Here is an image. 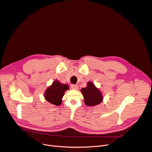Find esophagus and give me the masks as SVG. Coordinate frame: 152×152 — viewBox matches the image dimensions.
<instances>
[{
  "label": "esophagus",
  "instance_id": "obj_1",
  "mask_svg": "<svg viewBox=\"0 0 152 152\" xmlns=\"http://www.w3.org/2000/svg\"><path fill=\"white\" fill-rule=\"evenodd\" d=\"M70 86H71V88L73 89H78V86L77 85L72 84V85H71Z\"/></svg>",
  "mask_w": 152,
  "mask_h": 152
}]
</instances>
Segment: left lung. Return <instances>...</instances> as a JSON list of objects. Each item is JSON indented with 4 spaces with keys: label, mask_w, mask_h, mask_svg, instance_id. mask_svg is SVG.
Returning <instances> with one entry per match:
<instances>
[{
    "label": "left lung",
    "mask_w": 152,
    "mask_h": 152,
    "mask_svg": "<svg viewBox=\"0 0 152 152\" xmlns=\"http://www.w3.org/2000/svg\"><path fill=\"white\" fill-rule=\"evenodd\" d=\"M81 92L84 97L85 104L88 106H95L102 101L101 92L91 82H88L87 86L82 88Z\"/></svg>",
    "instance_id": "obj_1"
}]
</instances>
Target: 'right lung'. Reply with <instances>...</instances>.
Listing matches in <instances>:
<instances>
[{
	"mask_svg": "<svg viewBox=\"0 0 152 152\" xmlns=\"http://www.w3.org/2000/svg\"><path fill=\"white\" fill-rule=\"evenodd\" d=\"M67 89H69L67 85L61 84L56 80L47 89L44 97L50 103L58 106L61 104V98Z\"/></svg>",
	"mask_w": 152,
	"mask_h": 152,
	"instance_id": "1",
	"label": "right lung"
}]
</instances>
